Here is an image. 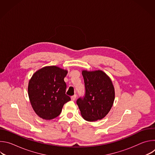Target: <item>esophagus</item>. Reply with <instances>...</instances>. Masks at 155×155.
<instances>
[{
  "label": "esophagus",
  "mask_w": 155,
  "mask_h": 155,
  "mask_svg": "<svg viewBox=\"0 0 155 155\" xmlns=\"http://www.w3.org/2000/svg\"><path fill=\"white\" fill-rule=\"evenodd\" d=\"M76 97H77V95L75 94V95H74V96H72V97H71V99H72V101H75V99H76Z\"/></svg>",
  "instance_id": "34e87169"
}]
</instances>
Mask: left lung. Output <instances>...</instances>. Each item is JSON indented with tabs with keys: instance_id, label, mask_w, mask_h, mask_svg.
Listing matches in <instances>:
<instances>
[{
	"instance_id": "left-lung-1",
	"label": "left lung",
	"mask_w": 155,
	"mask_h": 155,
	"mask_svg": "<svg viewBox=\"0 0 155 155\" xmlns=\"http://www.w3.org/2000/svg\"><path fill=\"white\" fill-rule=\"evenodd\" d=\"M85 93L77 100V104L83 118L94 121L104 118L111 109L115 90L110 78L102 71H83Z\"/></svg>"
}]
</instances>
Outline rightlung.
Segmentation results:
<instances>
[{"label": "right lung", "mask_w": 155, "mask_h": 155, "mask_svg": "<svg viewBox=\"0 0 155 155\" xmlns=\"http://www.w3.org/2000/svg\"><path fill=\"white\" fill-rule=\"evenodd\" d=\"M68 71L56 66L45 67L32 77L28 86V94L36 114L45 120L58 117L63 105L71 101L65 94L66 85L64 79Z\"/></svg>", "instance_id": "right-lung-1"}]
</instances>
